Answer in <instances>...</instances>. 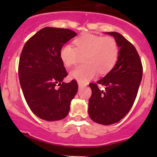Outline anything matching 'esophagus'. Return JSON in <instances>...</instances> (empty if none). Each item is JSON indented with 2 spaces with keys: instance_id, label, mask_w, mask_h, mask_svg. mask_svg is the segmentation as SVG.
<instances>
[{
  "instance_id": "obj_1",
  "label": "esophagus",
  "mask_w": 157,
  "mask_h": 157,
  "mask_svg": "<svg viewBox=\"0 0 157 157\" xmlns=\"http://www.w3.org/2000/svg\"><path fill=\"white\" fill-rule=\"evenodd\" d=\"M78 86L80 88H82V87H84V86H86V84L85 83V84H83V83H78Z\"/></svg>"
}]
</instances>
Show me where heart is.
Listing matches in <instances>:
<instances>
[{
  "mask_svg": "<svg viewBox=\"0 0 157 157\" xmlns=\"http://www.w3.org/2000/svg\"><path fill=\"white\" fill-rule=\"evenodd\" d=\"M75 47L70 44L61 46L59 55L67 67L78 62L80 55H84V64L71 71V77L80 83H86L97 74H106L116 64L119 56V48L114 38L91 33H85L74 39Z\"/></svg>",
  "mask_w": 157,
  "mask_h": 157,
  "instance_id": "b5f03b06",
  "label": "heart"
}]
</instances>
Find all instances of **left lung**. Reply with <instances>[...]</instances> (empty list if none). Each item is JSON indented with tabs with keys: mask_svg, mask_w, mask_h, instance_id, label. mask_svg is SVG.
<instances>
[{
	"mask_svg": "<svg viewBox=\"0 0 157 157\" xmlns=\"http://www.w3.org/2000/svg\"><path fill=\"white\" fill-rule=\"evenodd\" d=\"M114 36L119 47V56L114 68L96 83H90L92 95L88 113L93 121L101 124L118 122L131 110L137 97L143 75L141 60L135 47L122 35ZM103 86V90L98 85Z\"/></svg>",
	"mask_w": 157,
	"mask_h": 157,
	"instance_id": "left-lung-1",
	"label": "left lung"
}]
</instances>
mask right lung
Returning a JSON list of instances; mask_svg holds the SVG:
<instances>
[{
	"mask_svg": "<svg viewBox=\"0 0 157 157\" xmlns=\"http://www.w3.org/2000/svg\"><path fill=\"white\" fill-rule=\"evenodd\" d=\"M76 35L71 29L45 27L22 50L18 74L23 96L32 112L45 121L65 118L78 90L75 80L62 81L67 72L59 55L61 46Z\"/></svg>",
	"mask_w": 157,
	"mask_h": 157,
	"instance_id": "obj_1",
	"label": "right lung"
}]
</instances>
